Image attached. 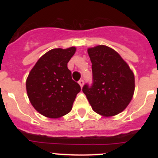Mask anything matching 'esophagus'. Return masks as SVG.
Listing matches in <instances>:
<instances>
[{
	"label": "esophagus",
	"mask_w": 158,
	"mask_h": 158,
	"mask_svg": "<svg viewBox=\"0 0 158 158\" xmlns=\"http://www.w3.org/2000/svg\"><path fill=\"white\" fill-rule=\"evenodd\" d=\"M78 83H79V85H80L81 87H83V85H84V81L83 80H80L79 81H78Z\"/></svg>",
	"instance_id": "esophagus-1"
}]
</instances>
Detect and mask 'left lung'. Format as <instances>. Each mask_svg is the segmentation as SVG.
Masks as SVG:
<instances>
[{
    "label": "left lung",
    "mask_w": 158,
    "mask_h": 158,
    "mask_svg": "<svg viewBox=\"0 0 158 158\" xmlns=\"http://www.w3.org/2000/svg\"><path fill=\"white\" fill-rule=\"evenodd\" d=\"M92 62L93 83L84 85L93 110L111 117L126 109L135 93V75L122 57L112 48L99 45L88 49Z\"/></svg>",
    "instance_id": "1"
}]
</instances>
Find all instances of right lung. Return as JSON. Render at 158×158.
Listing matches in <instances>:
<instances>
[{
    "label": "right lung",
    "instance_id": "1",
    "mask_svg": "<svg viewBox=\"0 0 158 158\" xmlns=\"http://www.w3.org/2000/svg\"><path fill=\"white\" fill-rule=\"evenodd\" d=\"M75 52L74 47L52 49L38 60L29 73L26 81L29 100L38 112L47 118L68 114L81 91L67 67Z\"/></svg>",
    "mask_w": 158,
    "mask_h": 158
}]
</instances>
